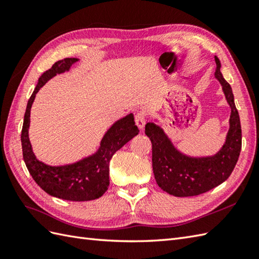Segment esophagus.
<instances>
[{
    "label": "esophagus",
    "instance_id": "34e87169",
    "mask_svg": "<svg viewBox=\"0 0 259 259\" xmlns=\"http://www.w3.org/2000/svg\"><path fill=\"white\" fill-rule=\"evenodd\" d=\"M146 120H147V114L144 111H140L136 114L135 117V121H136V124L138 125L139 129H142L146 124Z\"/></svg>",
    "mask_w": 259,
    "mask_h": 259
}]
</instances>
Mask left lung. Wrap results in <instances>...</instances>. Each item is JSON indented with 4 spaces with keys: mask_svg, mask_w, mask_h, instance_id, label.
<instances>
[{
    "mask_svg": "<svg viewBox=\"0 0 259 259\" xmlns=\"http://www.w3.org/2000/svg\"><path fill=\"white\" fill-rule=\"evenodd\" d=\"M214 75L223 85L227 102L232 108L230 128L222 150L208 158H190L175 149L162 129L153 122L146 124L145 134L152 144V168L158 186L176 197L198 196L223 184L238 161L241 150V126L236 109L232 87L221 72V62L214 57Z\"/></svg>",
    "mask_w": 259,
    "mask_h": 259,
    "instance_id": "obj_1",
    "label": "left lung"
}]
</instances>
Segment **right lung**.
<instances>
[{
  "mask_svg": "<svg viewBox=\"0 0 259 259\" xmlns=\"http://www.w3.org/2000/svg\"><path fill=\"white\" fill-rule=\"evenodd\" d=\"M78 61L75 58H67L54 63L38 79L37 84L27 102L21 142L23 159L32 178L47 194L60 199L71 201H87L101 197L109 187V162L121 147L139 134L135 123L134 114H129L117 121L101 141L100 149L96 155L85 158L73 164L51 167L38 161L32 151L29 140L30 112L35 95L48 80L56 74L68 71Z\"/></svg>",
  "mask_w": 259,
  "mask_h": 259,
  "instance_id": "obj_1",
  "label": "right lung"
}]
</instances>
